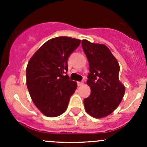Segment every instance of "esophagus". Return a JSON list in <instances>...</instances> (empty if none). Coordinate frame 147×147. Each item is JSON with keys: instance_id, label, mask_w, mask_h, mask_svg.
Here are the masks:
<instances>
[{"instance_id": "esophagus-1", "label": "esophagus", "mask_w": 147, "mask_h": 147, "mask_svg": "<svg viewBox=\"0 0 147 147\" xmlns=\"http://www.w3.org/2000/svg\"><path fill=\"white\" fill-rule=\"evenodd\" d=\"M83 84H84V82H78V87H80V86L83 85Z\"/></svg>"}]
</instances>
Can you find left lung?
<instances>
[{
    "mask_svg": "<svg viewBox=\"0 0 147 147\" xmlns=\"http://www.w3.org/2000/svg\"><path fill=\"white\" fill-rule=\"evenodd\" d=\"M82 47L90 65L87 84L92 92L84 100V109L93 117H105L117 109L125 92L119 80V65L105 45L82 40Z\"/></svg>",
    "mask_w": 147,
    "mask_h": 147,
    "instance_id": "1",
    "label": "left lung"
}]
</instances>
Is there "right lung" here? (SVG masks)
Returning a JSON list of instances; mask_svg holds the SVG:
<instances>
[{
	"mask_svg": "<svg viewBox=\"0 0 147 147\" xmlns=\"http://www.w3.org/2000/svg\"><path fill=\"white\" fill-rule=\"evenodd\" d=\"M81 40L58 37L41 46L26 68V83L32 102L45 116L55 117L66 111L77 82L65 75L67 60Z\"/></svg>",
	"mask_w": 147,
	"mask_h": 147,
	"instance_id": "obj_1",
	"label": "right lung"
}]
</instances>
